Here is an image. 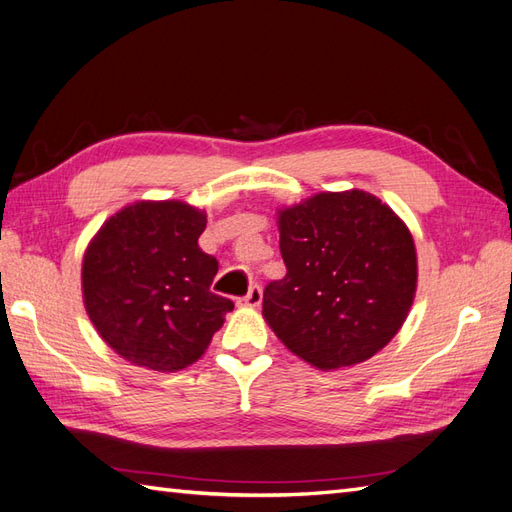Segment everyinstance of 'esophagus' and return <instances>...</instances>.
<instances>
[{"mask_svg":"<svg viewBox=\"0 0 512 512\" xmlns=\"http://www.w3.org/2000/svg\"><path fill=\"white\" fill-rule=\"evenodd\" d=\"M261 298H264V291H261V285L255 283V285H251V289H248V294L244 298H240L238 302L244 306H259Z\"/></svg>","mask_w":512,"mask_h":512,"instance_id":"esophagus-1","label":"esophagus"}]
</instances>
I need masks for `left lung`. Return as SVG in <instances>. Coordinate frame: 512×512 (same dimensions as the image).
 I'll return each instance as SVG.
<instances>
[{"mask_svg":"<svg viewBox=\"0 0 512 512\" xmlns=\"http://www.w3.org/2000/svg\"><path fill=\"white\" fill-rule=\"evenodd\" d=\"M287 274L264 289V317L317 369L369 360L390 343L416 294L410 229L364 191L319 193L279 212Z\"/></svg>","mask_w":512,"mask_h":512,"instance_id":"1","label":"left lung"}]
</instances>
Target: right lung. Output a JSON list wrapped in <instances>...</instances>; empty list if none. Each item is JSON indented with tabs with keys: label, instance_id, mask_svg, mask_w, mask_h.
Wrapping results in <instances>:
<instances>
[{
	"label": "right lung",
	"instance_id": "1",
	"mask_svg": "<svg viewBox=\"0 0 512 512\" xmlns=\"http://www.w3.org/2000/svg\"><path fill=\"white\" fill-rule=\"evenodd\" d=\"M206 214L182 201H139L100 227L83 257V300L122 358L180 371L206 352L233 302L210 289L216 257L199 236Z\"/></svg>",
	"mask_w": 512,
	"mask_h": 512
}]
</instances>
